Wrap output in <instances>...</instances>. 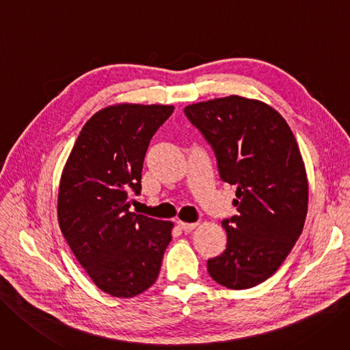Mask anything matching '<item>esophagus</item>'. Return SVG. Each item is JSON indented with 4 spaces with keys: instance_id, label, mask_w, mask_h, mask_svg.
<instances>
[{
    "instance_id": "1",
    "label": "esophagus",
    "mask_w": 350,
    "mask_h": 350,
    "mask_svg": "<svg viewBox=\"0 0 350 350\" xmlns=\"http://www.w3.org/2000/svg\"><path fill=\"white\" fill-rule=\"evenodd\" d=\"M177 226H178L180 229L186 230V232H190V230H193V229H195V228L198 226V224H186V222H177Z\"/></svg>"
}]
</instances>
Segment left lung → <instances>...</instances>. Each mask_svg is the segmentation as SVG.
Instances as JSON below:
<instances>
[{
  "label": "left lung",
  "mask_w": 350,
  "mask_h": 350,
  "mask_svg": "<svg viewBox=\"0 0 350 350\" xmlns=\"http://www.w3.org/2000/svg\"><path fill=\"white\" fill-rule=\"evenodd\" d=\"M212 146L219 176L237 186L238 215L225 219L226 250L208 261L209 275L247 290L273 275L300 238L308 183L299 144L267 103L230 95L185 108Z\"/></svg>",
  "instance_id": "8db88e82"
}]
</instances>
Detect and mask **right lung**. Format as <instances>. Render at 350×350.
<instances>
[{"instance_id":"add662e5","label":"right lung","mask_w":350,"mask_h":350,"mask_svg":"<svg viewBox=\"0 0 350 350\" xmlns=\"http://www.w3.org/2000/svg\"><path fill=\"white\" fill-rule=\"evenodd\" d=\"M172 105L120 103L82 128L64 164L57 198L60 230L95 286L128 299L148 290L160 273L173 222L129 212L141 193L150 139Z\"/></svg>"}]
</instances>
